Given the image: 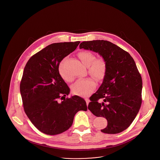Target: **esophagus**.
I'll use <instances>...</instances> for the list:
<instances>
[{
  "label": "esophagus",
  "mask_w": 160,
  "mask_h": 160,
  "mask_svg": "<svg viewBox=\"0 0 160 160\" xmlns=\"http://www.w3.org/2000/svg\"><path fill=\"white\" fill-rule=\"evenodd\" d=\"M84 99H85V101H86V102L87 105H88V104H89V102H90L89 99H88V98H85Z\"/></svg>",
  "instance_id": "1"
}]
</instances>
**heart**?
I'll return each mask as SVG.
<instances>
[{
  "label": "heart",
  "instance_id": "obj_1",
  "mask_svg": "<svg viewBox=\"0 0 160 160\" xmlns=\"http://www.w3.org/2000/svg\"><path fill=\"white\" fill-rule=\"evenodd\" d=\"M78 56L82 63L88 66V72L92 76L98 80L102 79L106 73L107 63L103 58L95 59V56L88 51L79 52ZM64 61H62L59 67V72L62 78L67 82L72 80V77L68 75L64 68ZM97 86L94 80L91 78H81L77 81L72 86V92L80 96H88L94 91Z\"/></svg>",
  "mask_w": 160,
  "mask_h": 160
}]
</instances>
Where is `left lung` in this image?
<instances>
[{
  "instance_id": "1",
  "label": "left lung",
  "mask_w": 160,
  "mask_h": 160,
  "mask_svg": "<svg viewBox=\"0 0 160 160\" xmlns=\"http://www.w3.org/2000/svg\"><path fill=\"white\" fill-rule=\"evenodd\" d=\"M79 47L98 53L106 62L102 83L90 98L88 108L106 118L107 126L101 132L119 133L129 127L142 104V79L136 63L128 52L107 41H84Z\"/></svg>"
}]
</instances>
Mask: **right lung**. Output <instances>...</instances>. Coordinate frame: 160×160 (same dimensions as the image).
I'll list each match as a JSON object with an SVG mask.
<instances>
[{
	"label": "right lung",
	"mask_w": 160,
	"mask_h": 160,
	"mask_svg": "<svg viewBox=\"0 0 160 160\" xmlns=\"http://www.w3.org/2000/svg\"><path fill=\"white\" fill-rule=\"evenodd\" d=\"M80 42L47 46L32 56L24 69L20 88L24 112L34 126L47 135L67 131L71 127L75 114L88 109L84 99L78 96L63 99L68 95L70 89L59 72L60 62ZM59 99L63 101L59 102Z\"/></svg>",
	"instance_id": "obj_1"
}]
</instances>
